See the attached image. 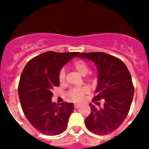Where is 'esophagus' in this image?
<instances>
[{
  "label": "esophagus",
  "mask_w": 149,
  "mask_h": 149,
  "mask_svg": "<svg viewBox=\"0 0 149 149\" xmlns=\"http://www.w3.org/2000/svg\"><path fill=\"white\" fill-rule=\"evenodd\" d=\"M80 107V104H74V108L75 109H78V108H79Z\"/></svg>",
  "instance_id": "esophagus-1"
}]
</instances>
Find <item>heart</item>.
I'll list each match as a JSON object with an SVG mask.
<instances>
[{
  "mask_svg": "<svg viewBox=\"0 0 149 149\" xmlns=\"http://www.w3.org/2000/svg\"><path fill=\"white\" fill-rule=\"evenodd\" d=\"M73 68L81 76H85L89 71V64L86 61L82 59H78L73 63ZM65 71L61 70L59 73V81L63 83L65 80ZM88 92L86 88H73L68 92L67 95L71 100L75 102H80L83 100L85 94Z\"/></svg>",
  "mask_w": 149,
  "mask_h": 149,
  "instance_id": "heart-1",
  "label": "heart"
}]
</instances>
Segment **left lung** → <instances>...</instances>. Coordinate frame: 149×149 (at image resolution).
Returning <instances> with one entry per match:
<instances>
[{
    "instance_id": "1",
    "label": "left lung",
    "mask_w": 149,
    "mask_h": 149,
    "mask_svg": "<svg viewBox=\"0 0 149 149\" xmlns=\"http://www.w3.org/2000/svg\"><path fill=\"white\" fill-rule=\"evenodd\" d=\"M78 57L93 61L97 68V87L92 102L98 105L104 100L102 109L90 104L91 113L85 120L86 127L98 135L113 132L120 127L129 113L134 88L131 74L118 58L104 52L81 53Z\"/></svg>"
}]
</instances>
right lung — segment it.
I'll use <instances>...</instances> for the list:
<instances>
[{
  "mask_svg": "<svg viewBox=\"0 0 149 149\" xmlns=\"http://www.w3.org/2000/svg\"><path fill=\"white\" fill-rule=\"evenodd\" d=\"M78 54L48 51L31 59L22 71L18 86L22 109L30 123L42 134L57 135L67 128L73 104L53 103L52 91L59 86L62 66Z\"/></svg>",
  "mask_w": 149,
  "mask_h": 149,
  "instance_id": "obj_1",
  "label": "right lung"
}]
</instances>
